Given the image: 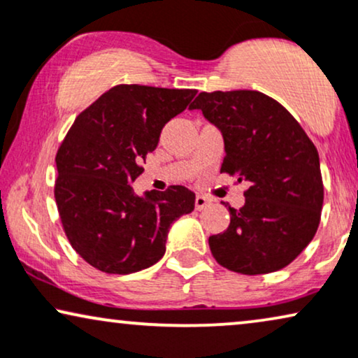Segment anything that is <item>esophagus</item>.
<instances>
[{
  "label": "esophagus",
  "instance_id": "34e87169",
  "mask_svg": "<svg viewBox=\"0 0 358 358\" xmlns=\"http://www.w3.org/2000/svg\"><path fill=\"white\" fill-rule=\"evenodd\" d=\"M209 199L206 196H203V194H198L196 199H194V208L198 209V211H201V209H204L206 206H209Z\"/></svg>",
  "mask_w": 358,
  "mask_h": 358
}]
</instances>
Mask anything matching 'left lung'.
<instances>
[{
  "mask_svg": "<svg viewBox=\"0 0 358 358\" xmlns=\"http://www.w3.org/2000/svg\"><path fill=\"white\" fill-rule=\"evenodd\" d=\"M189 109L221 131V171L249 185L244 206H229V227L209 237L213 257L242 275L282 270L317 231L324 201L317 149L296 119L260 92H203Z\"/></svg>",
  "mask_w": 358,
  "mask_h": 358,
  "instance_id": "1",
  "label": "left lung"
}]
</instances>
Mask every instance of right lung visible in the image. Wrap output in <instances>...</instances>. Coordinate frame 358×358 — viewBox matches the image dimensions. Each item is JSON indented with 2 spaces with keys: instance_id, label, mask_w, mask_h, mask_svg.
<instances>
[{
  "instance_id": "obj_1",
  "label": "right lung",
  "mask_w": 358,
  "mask_h": 358,
  "mask_svg": "<svg viewBox=\"0 0 358 358\" xmlns=\"http://www.w3.org/2000/svg\"><path fill=\"white\" fill-rule=\"evenodd\" d=\"M196 90L117 85L76 116L57 152L55 201L76 254L104 273L149 268L165 254L176 219L194 209L192 189L134 193L131 185L164 126Z\"/></svg>"
}]
</instances>
